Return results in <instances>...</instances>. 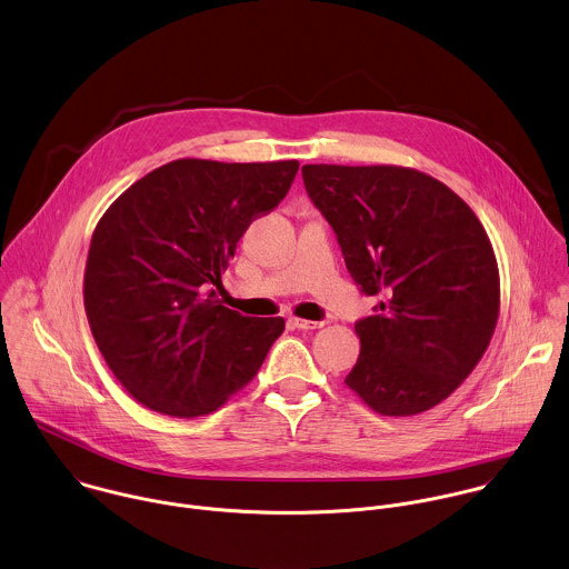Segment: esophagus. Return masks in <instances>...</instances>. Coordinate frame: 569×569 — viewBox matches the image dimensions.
<instances>
[{
	"instance_id": "34e87169",
	"label": "esophagus",
	"mask_w": 569,
	"mask_h": 569,
	"mask_svg": "<svg viewBox=\"0 0 569 569\" xmlns=\"http://www.w3.org/2000/svg\"><path fill=\"white\" fill-rule=\"evenodd\" d=\"M290 323L299 330H319L326 326V321H308V319H290Z\"/></svg>"
}]
</instances>
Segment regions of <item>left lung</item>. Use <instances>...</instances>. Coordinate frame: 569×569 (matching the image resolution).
<instances>
[{
    "mask_svg": "<svg viewBox=\"0 0 569 569\" xmlns=\"http://www.w3.org/2000/svg\"><path fill=\"white\" fill-rule=\"evenodd\" d=\"M303 184L335 228L373 317L345 385L380 416H416L449 398L492 339L499 270L470 207L407 167L306 164Z\"/></svg>",
    "mask_w": 569,
    "mask_h": 569,
    "instance_id": "8db88e82",
    "label": "left lung"
}]
</instances>
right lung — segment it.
I'll use <instances>...</instances> for the list:
<instances>
[{
    "instance_id": "obj_1",
    "label": "right lung",
    "mask_w": 569,
    "mask_h": 569,
    "mask_svg": "<svg viewBox=\"0 0 569 569\" xmlns=\"http://www.w3.org/2000/svg\"><path fill=\"white\" fill-rule=\"evenodd\" d=\"M297 171V160H173L133 182L97 224L88 321L118 382L147 409L218 411L281 337V317H241L211 286H222L237 241L286 198Z\"/></svg>"
}]
</instances>
